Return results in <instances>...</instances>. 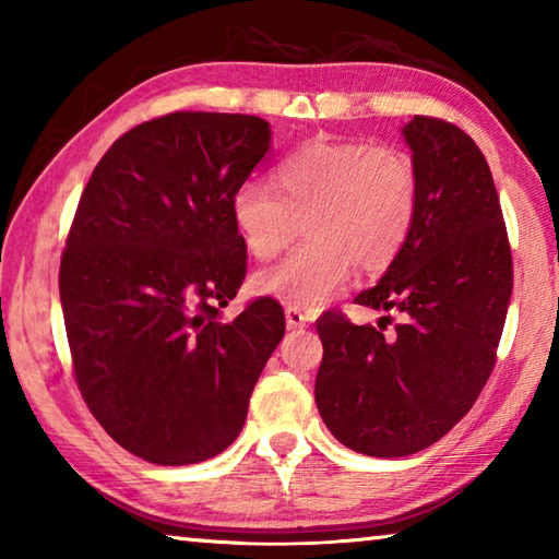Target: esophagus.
<instances>
[{"mask_svg": "<svg viewBox=\"0 0 559 559\" xmlns=\"http://www.w3.org/2000/svg\"><path fill=\"white\" fill-rule=\"evenodd\" d=\"M308 320H310V318H308L306 313H302L300 308H293V306L286 308V325H288V328H293V330H296V328H306Z\"/></svg>", "mask_w": 559, "mask_h": 559, "instance_id": "34e87169", "label": "esophagus"}]
</instances>
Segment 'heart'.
<instances>
[{
  "mask_svg": "<svg viewBox=\"0 0 559 559\" xmlns=\"http://www.w3.org/2000/svg\"><path fill=\"white\" fill-rule=\"evenodd\" d=\"M419 210V175L409 153L362 140L316 138L273 167V189L243 182L231 216L261 261L293 241L302 219L308 241L257 273V290L293 308H318L353 276L355 261L380 271L400 257Z\"/></svg>",
  "mask_w": 559,
  "mask_h": 559,
  "instance_id": "heart-1",
  "label": "heart"
}]
</instances>
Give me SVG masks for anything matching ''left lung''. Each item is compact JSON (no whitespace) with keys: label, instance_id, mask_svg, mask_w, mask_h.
Masks as SVG:
<instances>
[{"label":"left lung","instance_id":"1","mask_svg":"<svg viewBox=\"0 0 559 559\" xmlns=\"http://www.w3.org/2000/svg\"><path fill=\"white\" fill-rule=\"evenodd\" d=\"M402 132L419 175L416 222L380 283L355 298L386 316L374 328L328 310L316 323L318 412L340 443L377 459L427 449L468 414L493 372L513 293L484 153L441 118L414 116ZM392 312L401 323L384 334Z\"/></svg>","mask_w":559,"mask_h":559}]
</instances>
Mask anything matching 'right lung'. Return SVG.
I'll use <instances>...</instances> for the list:
<instances>
[{"mask_svg": "<svg viewBox=\"0 0 559 559\" xmlns=\"http://www.w3.org/2000/svg\"><path fill=\"white\" fill-rule=\"evenodd\" d=\"M269 147L263 118L169 112L110 145L75 210L59 269L75 384L110 439L157 466L239 437L286 333L273 298L219 313L246 276L231 197Z\"/></svg>", "mask_w": 559, "mask_h": 559, "instance_id": "right-lung-1", "label": "right lung"}]
</instances>
